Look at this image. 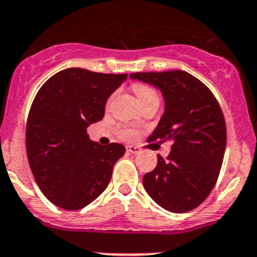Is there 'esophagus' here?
I'll return each instance as SVG.
<instances>
[{
	"label": "esophagus",
	"instance_id": "1",
	"mask_svg": "<svg viewBox=\"0 0 257 257\" xmlns=\"http://www.w3.org/2000/svg\"><path fill=\"white\" fill-rule=\"evenodd\" d=\"M127 151L128 152H131V154H134V155H137V154H140V152H141V150H140V147H137V146H127Z\"/></svg>",
	"mask_w": 257,
	"mask_h": 257
}]
</instances>
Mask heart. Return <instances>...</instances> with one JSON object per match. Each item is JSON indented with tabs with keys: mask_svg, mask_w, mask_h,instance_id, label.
<instances>
[{
	"mask_svg": "<svg viewBox=\"0 0 257 257\" xmlns=\"http://www.w3.org/2000/svg\"><path fill=\"white\" fill-rule=\"evenodd\" d=\"M135 92H136V96L139 97L140 102H142V101L147 100L149 97H154V96H157L156 92H155V90H152L151 87H149V86L146 85H136L135 86ZM135 135V132L132 131V130H123L122 131V136L123 137H132Z\"/></svg>",
	"mask_w": 257,
	"mask_h": 257,
	"instance_id": "obj_1",
	"label": "heart"
}]
</instances>
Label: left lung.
<instances>
[{"label": "left lung", "mask_w": 257, "mask_h": 257, "mask_svg": "<svg viewBox=\"0 0 257 257\" xmlns=\"http://www.w3.org/2000/svg\"><path fill=\"white\" fill-rule=\"evenodd\" d=\"M159 88L165 111L150 136L151 141H172L171 152L144 176L149 196L167 211L182 214L206 200L220 174L226 149L222 111L211 91L185 71L131 73Z\"/></svg>", "instance_id": "1"}]
</instances>
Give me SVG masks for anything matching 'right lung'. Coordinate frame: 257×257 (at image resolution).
<instances>
[{"label": "right lung", "mask_w": 257, "mask_h": 257, "mask_svg": "<svg viewBox=\"0 0 257 257\" xmlns=\"http://www.w3.org/2000/svg\"><path fill=\"white\" fill-rule=\"evenodd\" d=\"M127 75L66 68L37 92L26 126L30 167L46 197L65 210H80L110 184L121 144L91 141L87 128L102 120L108 97Z\"/></svg>", "instance_id": "add662e5"}]
</instances>
